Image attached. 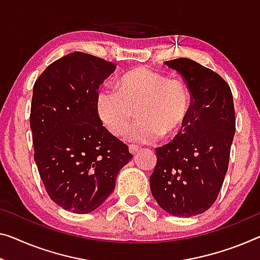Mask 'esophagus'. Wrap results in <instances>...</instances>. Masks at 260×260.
Returning a JSON list of instances; mask_svg holds the SVG:
<instances>
[{
  "instance_id": "esophagus-1",
  "label": "esophagus",
  "mask_w": 260,
  "mask_h": 260,
  "mask_svg": "<svg viewBox=\"0 0 260 260\" xmlns=\"http://www.w3.org/2000/svg\"><path fill=\"white\" fill-rule=\"evenodd\" d=\"M128 149H129V152H131L132 155H135V154H137V153L139 152V149H140V147L135 146V145H129V146H128Z\"/></svg>"
}]
</instances>
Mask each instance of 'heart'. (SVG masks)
Listing matches in <instances>:
<instances>
[{
  "label": "heart",
  "mask_w": 260,
  "mask_h": 260,
  "mask_svg": "<svg viewBox=\"0 0 260 260\" xmlns=\"http://www.w3.org/2000/svg\"><path fill=\"white\" fill-rule=\"evenodd\" d=\"M96 108L103 123L114 135L127 129L137 111L140 119L126 137L134 142L152 143L162 135L172 139L181 133L189 117L190 95L182 81L139 68L123 75L120 88H102Z\"/></svg>",
  "instance_id": "1"
}]
</instances>
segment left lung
I'll return each mask as SVG.
<instances>
[{
  "mask_svg": "<svg viewBox=\"0 0 260 260\" xmlns=\"http://www.w3.org/2000/svg\"><path fill=\"white\" fill-rule=\"evenodd\" d=\"M165 64L187 83L191 104L183 133L156 148L150 191L166 212L191 217L207 211L222 188L236 131L234 99L226 81L195 60Z\"/></svg>",
  "mask_w": 260,
  "mask_h": 260,
  "instance_id": "8db88e82",
  "label": "left lung"
}]
</instances>
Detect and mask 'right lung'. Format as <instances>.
<instances>
[{
  "label": "right lung",
  "instance_id": "right-lung-1",
  "mask_svg": "<svg viewBox=\"0 0 260 260\" xmlns=\"http://www.w3.org/2000/svg\"><path fill=\"white\" fill-rule=\"evenodd\" d=\"M115 65L84 52L50 64L34 85L30 128L41 179L65 210L88 214L105 202L133 155L103 126L98 88Z\"/></svg>",
  "mask_w": 260,
  "mask_h": 260
}]
</instances>
